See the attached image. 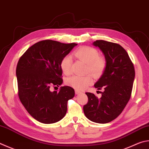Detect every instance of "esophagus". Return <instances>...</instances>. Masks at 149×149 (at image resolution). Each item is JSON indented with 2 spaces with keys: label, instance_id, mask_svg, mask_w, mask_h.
<instances>
[{
  "label": "esophagus",
  "instance_id": "34e87169",
  "mask_svg": "<svg viewBox=\"0 0 149 149\" xmlns=\"http://www.w3.org/2000/svg\"><path fill=\"white\" fill-rule=\"evenodd\" d=\"M75 94H79L81 93H82V92H81V91H78V90H75Z\"/></svg>",
  "mask_w": 149,
  "mask_h": 149
}]
</instances>
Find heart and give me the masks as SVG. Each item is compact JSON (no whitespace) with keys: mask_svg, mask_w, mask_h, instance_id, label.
I'll list each match as a JSON object with an SVG mask.
<instances>
[{"mask_svg":"<svg viewBox=\"0 0 149 149\" xmlns=\"http://www.w3.org/2000/svg\"><path fill=\"white\" fill-rule=\"evenodd\" d=\"M74 56L79 60L86 64V70L95 76L100 75L106 66L105 59L98 56L99 54L96 49L88 46H83L75 51ZM72 58L70 56L66 55L63 58L61 62V68L64 74L66 75L71 73ZM93 82V79L90 75L83 76L74 75L66 81L68 86L76 90L83 91Z\"/></svg>","mask_w":149,"mask_h":149,"instance_id":"1","label":"heart"}]
</instances>
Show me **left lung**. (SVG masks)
<instances>
[{
	"mask_svg": "<svg viewBox=\"0 0 149 149\" xmlns=\"http://www.w3.org/2000/svg\"><path fill=\"white\" fill-rule=\"evenodd\" d=\"M105 56L106 66L94 87L104 91L98 99L94 94L86 93L88 101L83 106L86 117L94 123L105 124L115 119L130 98L135 70L128 53L119 44L96 40L93 43Z\"/></svg>",
	"mask_w": 149,
	"mask_h": 149,
	"instance_id": "obj_1",
	"label": "left lung"
}]
</instances>
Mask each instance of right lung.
Wrapping results in <instances>:
<instances>
[{
    "label": "right lung",
    "instance_id": "right-lung-1",
    "mask_svg": "<svg viewBox=\"0 0 149 149\" xmlns=\"http://www.w3.org/2000/svg\"><path fill=\"white\" fill-rule=\"evenodd\" d=\"M77 44L46 40L36 43L21 56L16 68L19 97L26 111L36 120L52 124L61 120L67 111V103L75 95L74 89L50 86L63 84L61 62Z\"/></svg>",
    "mask_w": 149,
    "mask_h": 149
}]
</instances>
